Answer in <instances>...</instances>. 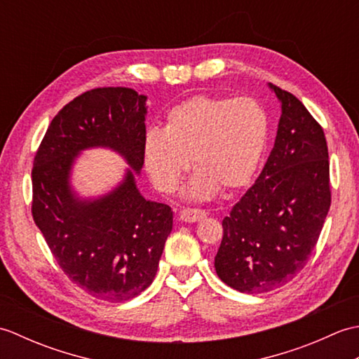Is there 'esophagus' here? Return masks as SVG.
Here are the masks:
<instances>
[{"label":"esophagus","mask_w":359,"mask_h":359,"mask_svg":"<svg viewBox=\"0 0 359 359\" xmlns=\"http://www.w3.org/2000/svg\"><path fill=\"white\" fill-rule=\"evenodd\" d=\"M180 220L182 222H197V220H202L203 217H207V212L203 210H197V208H185L180 211Z\"/></svg>","instance_id":"1"}]
</instances>
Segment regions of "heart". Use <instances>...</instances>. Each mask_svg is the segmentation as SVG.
<instances>
[{
	"mask_svg": "<svg viewBox=\"0 0 359 359\" xmlns=\"http://www.w3.org/2000/svg\"><path fill=\"white\" fill-rule=\"evenodd\" d=\"M270 116L256 98L194 95L166 114L165 128L143 139L144 170L160 191L172 193L193 165L188 196L210 199L220 188L253 182L269 148Z\"/></svg>",
	"mask_w": 359,
	"mask_h": 359,
	"instance_id": "1",
	"label": "heart"
}]
</instances>
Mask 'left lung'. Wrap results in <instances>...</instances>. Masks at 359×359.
Instances as JSON below:
<instances>
[{
    "mask_svg": "<svg viewBox=\"0 0 359 359\" xmlns=\"http://www.w3.org/2000/svg\"><path fill=\"white\" fill-rule=\"evenodd\" d=\"M280 102L276 140L255 185L222 220L215 266L226 285L265 293L306 266L330 210L323 128L297 98L270 83Z\"/></svg>",
    "mask_w": 359,
    "mask_h": 359,
    "instance_id": "8db88e82",
    "label": "left lung"
}]
</instances>
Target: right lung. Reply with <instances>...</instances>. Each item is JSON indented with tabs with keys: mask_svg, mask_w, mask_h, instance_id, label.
<instances>
[{
	"mask_svg": "<svg viewBox=\"0 0 359 359\" xmlns=\"http://www.w3.org/2000/svg\"><path fill=\"white\" fill-rule=\"evenodd\" d=\"M147 95L97 88L60 111L36 151L32 216L74 284L97 299L123 302L147 290L172 230V211L147 201L135 184L143 166ZM116 150L130 165L109 194L81 198L72 187L79 152Z\"/></svg>",
	"mask_w": 359,
	"mask_h": 359,
	"instance_id": "1",
	"label": "right lung"
}]
</instances>
